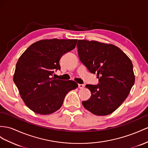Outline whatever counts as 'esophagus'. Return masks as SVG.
<instances>
[{
  "instance_id": "obj_1",
  "label": "esophagus",
  "mask_w": 148,
  "mask_h": 148,
  "mask_svg": "<svg viewBox=\"0 0 148 148\" xmlns=\"http://www.w3.org/2000/svg\"><path fill=\"white\" fill-rule=\"evenodd\" d=\"M84 84H78V88L79 89H83V88H84Z\"/></svg>"
}]
</instances>
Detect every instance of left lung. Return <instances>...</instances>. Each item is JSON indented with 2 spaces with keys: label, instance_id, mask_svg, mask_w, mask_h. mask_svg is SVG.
Returning a JSON list of instances; mask_svg holds the SVG:
<instances>
[{
  "label": "left lung",
  "instance_id": "obj_1",
  "mask_svg": "<svg viewBox=\"0 0 148 148\" xmlns=\"http://www.w3.org/2000/svg\"><path fill=\"white\" fill-rule=\"evenodd\" d=\"M77 47L81 62L90 73H97L99 78L98 84L86 86L91 96L82 101V105L97 116L111 114L126 99L134 84L131 59L119 47L111 44L79 40Z\"/></svg>",
  "mask_w": 148,
  "mask_h": 148
}]
</instances>
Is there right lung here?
I'll return each mask as SVG.
<instances>
[{
  "instance_id": "obj_1",
  "label": "right lung",
  "mask_w": 148,
  "mask_h": 148,
  "mask_svg": "<svg viewBox=\"0 0 148 148\" xmlns=\"http://www.w3.org/2000/svg\"><path fill=\"white\" fill-rule=\"evenodd\" d=\"M77 39H45L26 49L16 64L14 82L27 106L37 114H50L62 106L66 94L77 88L73 81L52 77L59 60L74 49Z\"/></svg>"
}]
</instances>
